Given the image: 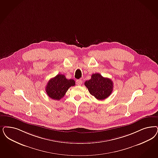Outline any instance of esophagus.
Instances as JSON below:
<instances>
[{
  "instance_id": "1",
  "label": "esophagus",
  "mask_w": 158,
  "mask_h": 158,
  "mask_svg": "<svg viewBox=\"0 0 158 158\" xmlns=\"http://www.w3.org/2000/svg\"><path fill=\"white\" fill-rule=\"evenodd\" d=\"M76 84L78 85V86H81L82 84V81L81 79H78L76 81Z\"/></svg>"
}]
</instances>
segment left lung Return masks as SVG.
<instances>
[{
    "mask_svg": "<svg viewBox=\"0 0 158 158\" xmlns=\"http://www.w3.org/2000/svg\"><path fill=\"white\" fill-rule=\"evenodd\" d=\"M90 93L98 100L108 98L113 89V83L109 78L104 77L100 73H94L91 79L85 82Z\"/></svg>",
    "mask_w": 158,
    "mask_h": 158,
    "instance_id": "8db88e82",
    "label": "left lung"
}]
</instances>
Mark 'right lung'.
I'll use <instances>...</instances> for the list:
<instances>
[{"label":"right lung","mask_w":158,"mask_h":158,"mask_svg":"<svg viewBox=\"0 0 158 158\" xmlns=\"http://www.w3.org/2000/svg\"><path fill=\"white\" fill-rule=\"evenodd\" d=\"M75 85L73 79H67L64 75L58 74L49 80L47 86L46 93L50 98L60 100L62 98L68 89Z\"/></svg>","instance_id":"1"}]
</instances>
